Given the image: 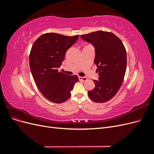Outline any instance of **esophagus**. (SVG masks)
Segmentation results:
<instances>
[{"mask_svg": "<svg viewBox=\"0 0 154 154\" xmlns=\"http://www.w3.org/2000/svg\"><path fill=\"white\" fill-rule=\"evenodd\" d=\"M79 80L83 81V82H85L87 80V78L86 77H82V76H79Z\"/></svg>", "mask_w": 154, "mask_h": 154, "instance_id": "34e87169", "label": "esophagus"}]
</instances>
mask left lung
I'll return each instance as SVG.
<instances>
[{"instance_id":"1","label":"left lung","mask_w":154,"mask_h":154,"mask_svg":"<svg viewBox=\"0 0 154 154\" xmlns=\"http://www.w3.org/2000/svg\"><path fill=\"white\" fill-rule=\"evenodd\" d=\"M80 37L94 47V63L99 74L98 80H93L95 87L88 95L93 101L105 103L112 98L122 85L127 68L125 46L110 32L98 31Z\"/></svg>"}]
</instances>
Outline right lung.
Returning <instances> with one entry per match:
<instances>
[{
	"label": "right lung",
	"instance_id": "right-lung-1",
	"mask_svg": "<svg viewBox=\"0 0 154 154\" xmlns=\"http://www.w3.org/2000/svg\"><path fill=\"white\" fill-rule=\"evenodd\" d=\"M79 35L63 36L54 32L41 35L35 42L29 54V66L35 82L49 101L61 103L71 96L77 76L59 72L67 51L76 42Z\"/></svg>",
	"mask_w": 154,
	"mask_h": 154
}]
</instances>
